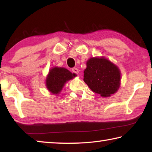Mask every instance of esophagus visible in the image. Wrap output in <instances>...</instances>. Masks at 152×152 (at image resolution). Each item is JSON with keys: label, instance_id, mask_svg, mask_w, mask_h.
Returning a JSON list of instances; mask_svg holds the SVG:
<instances>
[{"label": "esophagus", "instance_id": "1", "mask_svg": "<svg viewBox=\"0 0 152 152\" xmlns=\"http://www.w3.org/2000/svg\"><path fill=\"white\" fill-rule=\"evenodd\" d=\"M72 71L73 72L75 73V74H78V72H79L78 69L76 68H73L72 69Z\"/></svg>", "mask_w": 152, "mask_h": 152}]
</instances>
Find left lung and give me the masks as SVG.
<instances>
[{
    "mask_svg": "<svg viewBox=\"0 0 152 152\" xmlns=\"http://www.w3.org/2000/svg\"><path fill=\"white\" fill-rule=\"evenodd\" d=\"M84 81L92 91L102 97H109L120 86L121 72L118 67L103 57L87 61Z\"/></svg>",
    "mask_w": 152,
    "mask_h": 152,
    "instance_id": "left-lung-1",
    "label": "left lung"
}]
</instances>
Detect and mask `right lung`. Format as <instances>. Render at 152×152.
<instances>
[{
    "instance_id": "add662e5",
    "label": "right lung",
    "mask_w": 152,
    "mask_h": 152,
    "mask_svg": "<svg viewBox=\"0 0 152 152\" xmlns=\"http://www.w3.org/2000/svg\"><path fill=\"white\" fill-rule=\"evenodd\" d=\"M76 75L64 68L54 67L51 68L46 78L45 84L48 91L53 94L60 93L67 81Z\"/></svg>"
}]
</instances>
